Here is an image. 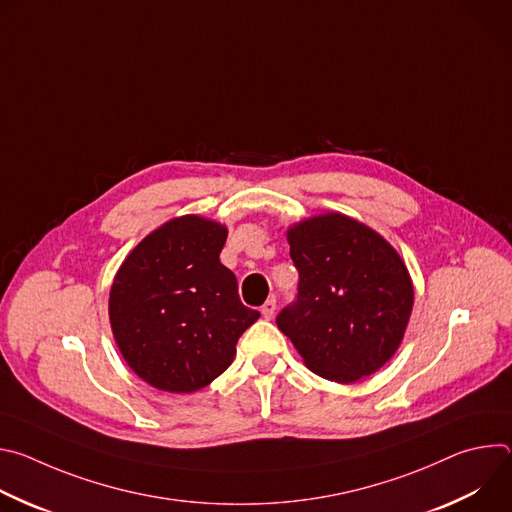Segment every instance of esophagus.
<instances>
[{"label": "esophagus", "mask_w": 512, "mask_h": 512, "mask_svg": "<svg viewBox=\"0 0 512 512\" xmlns=\"http://www.w3.org/2000/svg\"><path fill=\"white\" fill-rule=\"evenodd\" d=\"M261 314H263V318H267V320H271V318L275 316V300H273V298L267 300V302L261 306Z\"/></svg>", "instance_id": "esophagus-1"}]
</instances>
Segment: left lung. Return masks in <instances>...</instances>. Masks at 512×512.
<instances>
[{"mask_svg": "<svg viewBox=\"0 0 512 512\" xmlns=\"http://www.w3.org/2000/svg\"><path fill=\"white\" fill-rule=\"evenodd\" d=\"M287 243L300 283L277 328L328 381L377 373L397 352L413 310V283L399 253L340 212L287 229Z\"/></svg>", "mask_w": 512, "mask_h": 512, "instance_id": "8db88e82", "label": "left lung"}]
</instances>
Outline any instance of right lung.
Wrapping results in <instances>:
<instances>
[{"label":"right lung","instance_id":"obj_1","mask_svg":"<svg viewBox=\"0 0 512 512\" xmlns=\"http://www.w3.org/2000/svg\"><path fill=\"white\" fill-rule=\"evenodd\" d=\"M227 227L178 216L121 263L109 294L115 342L131 371L168 393H194L223 375L259 318L241 304L221 255Z\"/></svg>","mask_w":512,"mask_h":512}]
</instances>
